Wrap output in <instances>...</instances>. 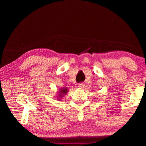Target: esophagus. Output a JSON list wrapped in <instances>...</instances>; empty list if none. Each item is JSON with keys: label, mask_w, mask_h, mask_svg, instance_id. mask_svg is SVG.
Returning a JSON list of instances; mask_svg holds the SVG:
<instances>
[{"label": "esophagus", "mask_w": 146, "mask_h": 146, "mask_svg": "<svg viewBox=\"0 0 146 146\" xmlns=\"http://www.w3.org/2000/svg\"><path fill=\"white\" fill-rule=\"evenodd\" d=\"M84 84L83 82H80V83H79L78 84V88H83L84 87Z\"/></svg>", "instance_id": "34e87169"}]
</instances>
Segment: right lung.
<instances>
[{
  "label": "right lung",
  "instance_id": "right-lung-1",
  "mask_svg": "<svg viewBox=\"0 0 146 146\" xmlns=\"http://www.w3.org/2000/svg\"><path fill=\"white\" fill-rule=\"evenodd\" d=\"M67 91H68V90H66V88L65 89H63V90H60V94H59V96H62L63 95L62 94H66V93H67ZM61 93H62V94H61Z\"/></svg>",
  "mask_w": 146,
  "mask_h": 146
}]
</instances>
